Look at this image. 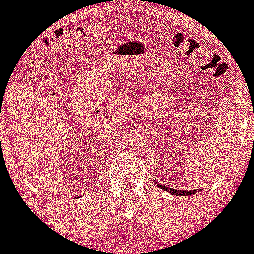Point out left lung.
<instances>
[{"label": "left lung", "instance_id": "8db88e82", "mask_svg": "<svg viewBox=\"0 0 254 254\" xmlns=\"http://www.w3.org/2000/svg\"><path fill=\"white\" fill-rule=\"evenodd\" d=\"M155 184H157V186L160 187V189H162L164 191H166V192L171 193V195L174 196H192L195 195L196 192H200L201 189L198 190H179V189H171V187H167L165 186V185H161L160 182H155Z\"/></svg>", "mask_w": 254, "mask_h": 254}]
</instances>
